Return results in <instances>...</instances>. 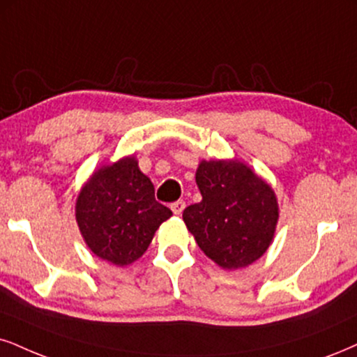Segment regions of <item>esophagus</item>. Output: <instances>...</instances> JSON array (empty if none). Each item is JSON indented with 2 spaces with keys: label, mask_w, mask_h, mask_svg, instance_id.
Masks as SVG:
<instances>
[{
  "label": "esophagus",
  "mask_w": 357,
  "mask_h": 357,
  "mask_svg": "<svg viewBox=\"0 0 357 357\" xmlns=\"http://www.w3.org/2000/svg\"><path fill=\"white\" fill-rule=\"evenodd\" d=\"M170 208H172V212H174L175 215H180V213L183 212V208H185V202H183V200L174 202V204L170 205Z\"/></svg>",
  "instance_id": "1"
}]
</instances>
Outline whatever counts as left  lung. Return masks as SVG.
<instances>
[{"label":"left lung","instance_id":"left-lung-1","mask_svg":"<svg viewBox=\"0 0 357 357\" xmlns=\"http://www.w3.org/2000/svg\"><path fill=\"white\" fill-rule=\"evenodd\" d=\"M202 202L183 210L197 245L227 270L252 265L270 246L278 222L275 192L250 167L202 160L197 169Z\"/></svg>","mask_w":357,"mask_h":357}]
</instances>
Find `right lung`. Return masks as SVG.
<instances>
[{
  "label": "right lung",
  "instance_id": "right-lung-1",
  "mask_svg": "<svg viewBox=\"0 0 357 357\" xmlns=\"http://www.w3.org/2000/svg\"><path fill=\"white\" fill-rule=\"evenodd\" d=\"M170 208L158 204L151 178L134 157L102 167L77 197L76 220L86 243L105 261L130 265L142 257Z\"/></svg>",
  "mask_w": 357,
  "mask_h": 357
}]
</instances>
